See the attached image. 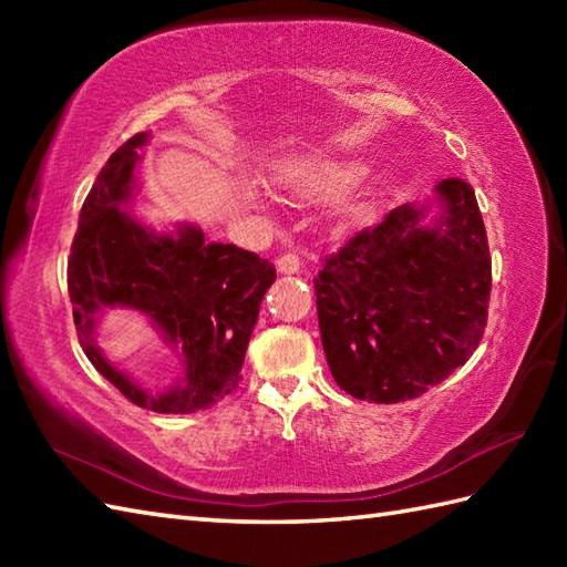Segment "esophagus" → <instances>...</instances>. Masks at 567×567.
<instances>
[{
  "mask_svg": "<svg viewBox=\"0 0 567 567\" xmlns=\"http://www.w3.org/2000/svg\"><path fill=\"white\" fill-rule=\"evenodd\" d=\"M277 272L282 275H295L299 272V268H302V260H299L297 252H285V256L277 258Z\"/></svg>",
  "mask_w": 567,
  "mask_h": 567,
  "instance_id": "34e87169",
  "label": "esophagus"
}]
</instances>
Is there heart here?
I'll use <instances>...</instances> for the list:
<instances>
[{"label": "heart", "instance_id": "1", "mask_svg": "<svg viewBox=\"0 0 567 567\" xmlns=\"http://www.w3.org/2000/svg\"><path fill=\"white\" fill-rule=\"evenodd\" d=\"M355 175L358 171L353 165L317 161V163L297 165L290 173V179L297 185L299 192H305V195H333V192H341L351 185ZM363 209H365L363 202H348L343 207V214L348 219H355V216L363 214Z\"/></svg>", "mask_w": 567, "mask_h": 567}]
</instances>
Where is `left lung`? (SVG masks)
Returning <instances> with one entry per match:
<instances>
[{"label":"left lung","instance_id":"left-lung-1","mask_svg":"<svg viewBox=\"0 0 567 567\" xmlns=\"http://www.w3.org/2000/svg\"><path fill=\"white\" fill-rule=\"evenodd\" d=\"M441 214L402 204L323 258L317 315L331 375L355 400H414L465 365L487 327L492 258L475 189L436 185Z\"/></svg>","mask_w":567,"mask_h":567}]
</instances>
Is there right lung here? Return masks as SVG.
<instances>
[{
	"label": "right lung",
	"mask_w": 567,
	"mask_h": 567,
	"mask_svg": "<svg viewBox=\"0 0 567 567\" xmlns=\"http://www.w3.org/2000/svg\"><path fill=\"white\" fill-rule=\"evenodd\" d=\"M146 141L148 134L131 136L94 179L70 246L68 295L84 355L128 402L158 414H192L238 388L275 265L234 244H209L195 226L155 236L122 209ZM104 306L148 313L184 353L186 380L153 395L112 369L91 336Z\"/></svg>",
	"instance_id": "add662e5"
}]
</instances>
